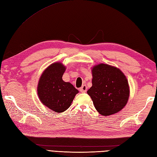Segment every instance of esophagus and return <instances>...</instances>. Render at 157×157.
<instances>
[{"instance_id": "esophagus-1", "label": "esophagus", "mask_w": 157, "mask_h": 157, "mask_svg": "<svg viewBox=\"0 0 157 157\" xmlns=\"http://www.w3.org/2000/svg\"><path fill=\"white\" fill-rule=\"evenodd\" d=\"M79 91L82 92V93H85V92L87 91V86L86 85L82 86L81 87H80Z\"/></svg>"}]
</instances>
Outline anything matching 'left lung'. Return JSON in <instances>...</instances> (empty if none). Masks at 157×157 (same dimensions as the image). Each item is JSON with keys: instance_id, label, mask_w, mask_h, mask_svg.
<instances>
[{"instance_id": "obj_1", "label": "left lung", "mask_w": 157, "mask_h": 157, "mask_svg": "<svg viewBox=\"0 0 157 157\" xmlns=\"http://www.w3.org/2000/svg\"><path fill=\"white\" fill-rule=\"evenodd\" d=\"M92 86L87 91L99 114L119 112L127 103L130 90L126 76L115 66L99 63L91 68Z\"/></svg>"}]
</instances>
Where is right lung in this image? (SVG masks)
Masks as SVG:
<instances>
[{"label":"right lung","instance_id":"obj_1","mask_svg":"<svg viewBox=\"0 0 157 157\" xmlns=\"http://www.w3.org/2000/svg\"><path fill=\"white\" fill-rule=\"evenodd\" d=\"M66 67L61 62L52 63L43 71L39 79L37 92L43 105L57 113L69 108L79 91L62 76Z\"/></svg>","mask_w":157,"mask_h":157}]
</instances>
